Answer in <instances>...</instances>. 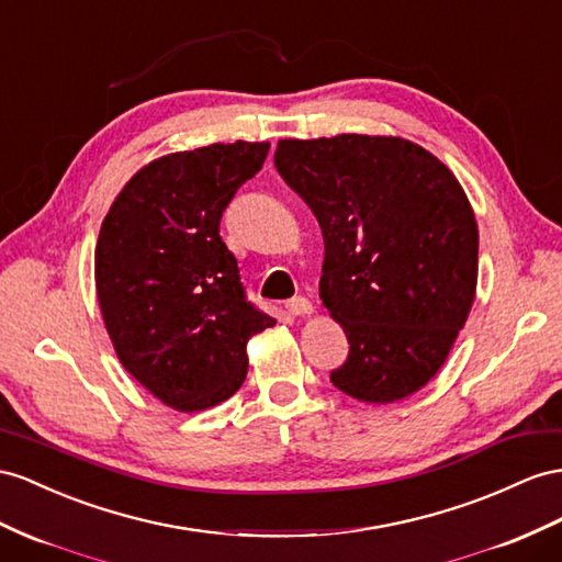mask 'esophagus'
<instances>
[{
    "mask_svg": "<svg viewBox=\"0 0 562 562\" xmlns=\"http://www.w3.org/2000/svg\"><path fill=\"white\" fill-rule=\"evenodd\" d=\"M286 311H290V315H308L313 313V304L306 296H296L286 304Z\"/></svg>",
    "mask_w": 562,
    "mask_h": 562,
    "instance_id": "esophagus-1",
    "label": "esophagus"
}]
</instances>
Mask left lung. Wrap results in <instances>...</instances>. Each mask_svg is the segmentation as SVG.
Here are the masks:
<instances>
[{
  "instance_id": "obj_1",
  "label": "left lung",
  "mask_w": 562,
  "mask_h": 562,
  "mask_svg": "<svg viewBox=\"0 0 562 562\" xmlns=\"http://www.w3.org/2000/svg\"><path fill=\"white\" fill-rule=\"evenodd\" d=\"M282 180L321 223V299L349 356L339 392L394 404L449 356L477 286V223L453 172L401 137L282 139Z\"/></svg>"
}]
</instances>
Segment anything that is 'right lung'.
I'll return each instance as SVG.
<instances>
[{
	"mask_svg": "<svg viewBox=\"0 0 562 562\" xmlns=\"http://www.w3.org/2000/svg\"><path fill=\"white\" fill-rule=\"evenodd\" d=\"M270 144L161 156L123 187L99 229L97 296L123 368L184 413L233 396L247 341L276 325L247 299L221 218Z\"/></svg>",
	"mask_w": 562,
	"mask_h": 562,
	"instance_id": "right-lung-1",
	"label": "right lung"
}]
</instances>
